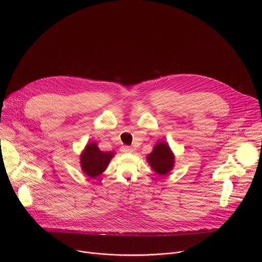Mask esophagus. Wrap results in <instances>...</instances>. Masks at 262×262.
<instances>
[{
  "label": "esophagus",
  "mask_w": 262,
  "mask_h": 262,
  "mask_svg": "<svg viewBox=\"0 0 262 262\" xmlns=\"http://www.w3.org/2000/svg\"><path fill=\"white\" fill-rule=\"evenodd\" d=\"M121 151L124 154H128V152H133V148L129 146H122L121 147Z\"/></svg>",
  "instance_id": "1"
}]
</instances>
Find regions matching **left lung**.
Masks as SVG:
<instances>
[{
  "instance_id": "8db88e82",
  "label": "left lung",
  "mask_w": 262,
  "mask_h": 262,
  "mask_svg": "<svg viewBox=\"0 0 262 262\" xmlns=\"http://www.w3.org/2000/svg\"><path fill=\"white\" fill-rule=\"evenodd\" d=\"M147 161L160 175L168 174L174 166V156L168 144L164 142H160L156 145L154 151L147 157Z\"/></svg>"
}]
</instances>
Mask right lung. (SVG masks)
Listing matches in <instances>:
<instances>
[{
	"label": "right lung",
	"mask_w": 262,
	"mask_h": 262,
	"mask_svg": "<svg viewBox=\"0 0 262 262\" xmlns=\"http://www.w3.org/2000/svg\"><path fill=\"white\" fill-rule=\"evenodd\" d=\"M113 157V152H102L99 150L96 143L91 142L86 146L81 156L82 169L86 175L95 178L105 170Z\"/></svg>",
	"instance_id": "1"
}]
</instances>
